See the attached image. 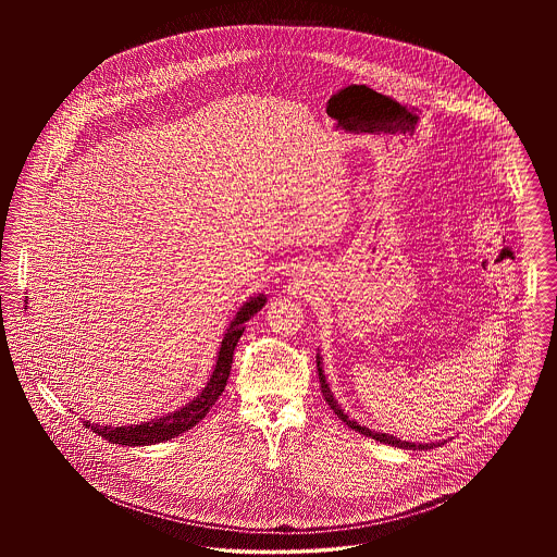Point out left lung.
Listing matches in <instances>:
<instances>
[{"label": "left lung", "mask_w": 557, "mask_h": 557, "mask_svg": "<svg viewBox=\"0 0 557 557\" xmlns=\"http://www.w3.org/2000/svg\"><path fill=\"white\" fill-rule=\"evenodd\" d=\"M318 371H319V382H321V393H323V397H325V403L334 409V413L345 422L348 428H352V430H357V432H361V434H366V436H370L373 441H380V443H384V445H393V447H398V449H432V447H441V443H407V441H400V438H395L393 434H382V432H375V430H370V428H366V425H359L355 420H350L348 416L345 413V409H341V405H338V400L334 398L332 395V391H330V386H327V382H325V375H323V370H321V357L318 355Z\"/></svg>", "instance_id": "left-lung-1"}]
</instances>
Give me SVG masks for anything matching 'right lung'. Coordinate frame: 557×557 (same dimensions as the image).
Returning a JSON list of instances; mask_svg holds the SVG:
<instances>
[{
	"label": "right lung",
	"instance_id": "right-lung-1",
	"mask_svg": "<svg viewBox=\"0 0 557 557\" xmlns=\"http://www.w3.org/2000/svg\"><path fill=\"white\" fill-rule=\"evenodd\" d=\"M267 302L265 294H259L255 298H250L242 309L234 321L230 323L227 332L223 334V343L216 355V363L212 370L211 380L207 382L205 391L194 398L191 403H187L186 407L169 413V416H160L152 422L137 425H98L91 422H85V428H91L98 436L107 438L112 445H127V447H146V445H157L162 441L175 438L180 434H184L189 428L198 424L214 405V400L221 397V393L227 386V377L232 371V361H234V350L238 345L239 336L244 334V323L250 318H255L263 305Z\"/></svg>",
	"mask_w": 557,
	"mask_h": 557
}]
</instances>
